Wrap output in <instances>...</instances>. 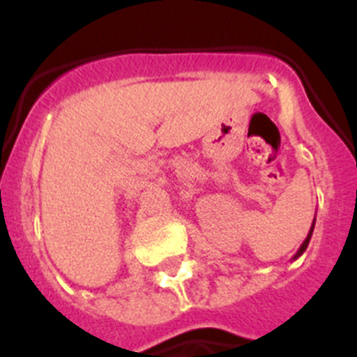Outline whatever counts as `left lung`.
Wrapping results in <instances>:
<instances>
[{
    "mask_svg": "<svg viewBox=\"0 0 357 357\" xmlns=\"http://www.w3.org/2000/svg\"><path fill=\"white\" fill-rule=\"evenodd\" d=\"M313 229H314V222H313V225H311V229H309V234H307V238L304 239V243H302V245H301V248H298V250H296V254L293 255V259H291V261L298 259V257H301V255L304 254V252H305V248H307V245H309V241H311V236H313Z\"/></svg>",
    "mask_w": 357,
    "mask_h": 357,
    "instance_id": "8db88e82",
    "label": "left lung"
}]
</instances>
